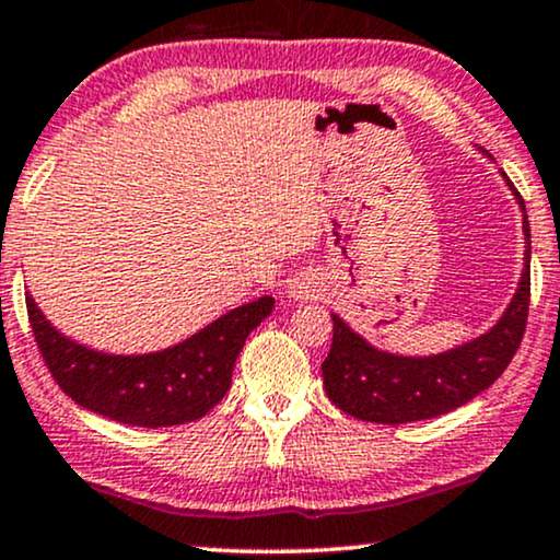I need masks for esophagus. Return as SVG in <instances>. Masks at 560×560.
<instances>
[{"label": "esophagus", "mask_w": 560, "mask_h": 560, "mask_svg": "<svg viewBox=\"0 0 560 560\" xmlns=\"http://www.w3.org/2000/svg\"><path fill=\"white\" fill-rule=\"evenodd\" d=\"M310 292H315V281L310 279H294L292 284H289V294L292 298H310Z\"/></svg>", "instance_id": "obj_1"}]
</instances>
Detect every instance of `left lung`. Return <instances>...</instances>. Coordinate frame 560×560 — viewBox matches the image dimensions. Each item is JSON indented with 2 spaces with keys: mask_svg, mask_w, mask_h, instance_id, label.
Segmentation results:
<instances>
[{
  "mask_svg": "<svg viewBox=\"0 0 560 560\" xmlns=\"http://www.w3.org/2000/svg\"><path fill=\"white\" fill-rule=\"evenodd\" d=\"M503 174V172H501ZM506 179L511 195L522 208L524 266L511 302L488 331L435 354H396L378 349L349 328L339 315L334 318V345L323 360V386L341 412L365 422L404 425L430 420L464 407L490 388L509 368L522 345L529 310V221L522 195Z\"/></svg>",
  "mask_w": 560,
  "mask_h": 560,
  "instance_id": "left-lung-1",
  "label": "left lung"
}]
</instances>
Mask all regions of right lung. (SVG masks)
I'll return each instance as SVG.
<instances>
[{"instance_id":"add662e5","label":"right lung","mask_w":560,"mask_h":560,"mask_svg":"<svg viewBox=\"0 0 560 560\" xmlns=\"http://www.w3.org/2000/svg\"><path fill=\"white\" fill-rule=\"evenodd\" d=\"M28 318L54 381L83 409L135 428L200 420L224 399L245 339L273 313V298L229 310L179 345L145 354H109L67 339L25 292Z\"/></svg>"}]
</instances>
